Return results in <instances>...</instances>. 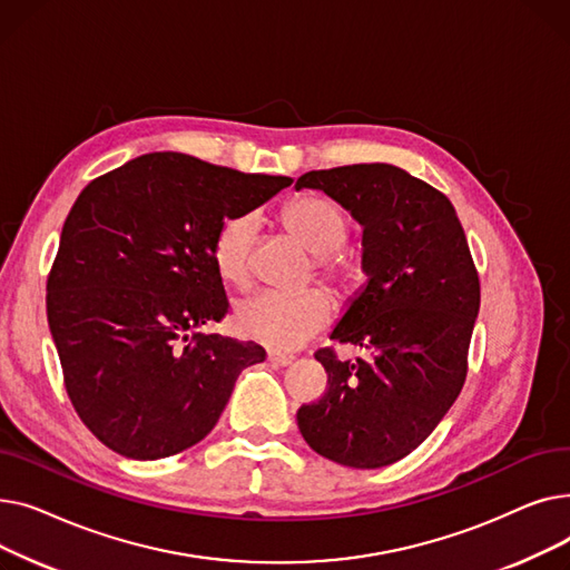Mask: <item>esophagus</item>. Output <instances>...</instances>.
<instances>
[{
	"mask_svg": "<svg viewBox=\"0 0 570 570\" xmlns=\"http://www.w3.org/2000/svg\"><path fill=\"white\" fill-rule=\"evenodd\" d=\"M267 363H273L275 367H286L293 363L291 355H284V353H277V351H269L267 353Z\"/></svg>",
	"mask_w": 570,
	"mask_h": 570,
	"instance_id": "obj_1",
	"label": "esophagus"
}]
</instances>
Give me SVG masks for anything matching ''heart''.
I'll use <instances>...</instances> for the list:
<instances>
[{"label":"heart","mask_w":570,"mask_h":570,"mask_svg":"<svg viewBox=\"0 0 570 570\" xmlns=\"http://www.w3.org/2000/svg\"><path fill=\"white\" fill-rule=\"evenodd\" d=\"M284 222L291 233L314 254L321 256V273L340 286H353L361 279V265L355 258L340 254L348 222L342 207L325 196L295 198L284 209ZM258 233V215L254 209L230 215L213 245L217 273L243 286L252 273V249ZM333 297L323 288L303 293L258 291L235 305V331L269 348L291 351L309 342L333 318Z\"/></svg>","instance_id":"b5f03b06"}]
</instances>
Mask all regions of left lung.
I'll use <instances>...</instances> for the list:
<instances>
[{
    "label": "left lung",
    "mask_w": 570,
    "mask_h": 570,
    "mask_svg": "<svg viewBox=\"0 0 570 570\" xmlns=\"http://www.w3.org/2000/svg\"><path fill=\"white\" fill-rule=\"evenodd\" d=\"M318 189L363 226L367 284L331 333L370 357L316 351L327 387L297 411L314 451L353 469L387 466L415 451L458 400L481 309V284L453 203L391 164L309 170Z\"/></svg>",
    "instance_id": "8db88e82"
}]
</instances>
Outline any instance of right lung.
<instances>
[{
  "mask_svg": "<svg viewBox=\"0 0 570 570\" xmlns=\"http://www.w3.org/2000/svg\"><path fill=\"white\" fill-rule=\"evenodd\" d=\"M291 183L153 153L80 191L46 309L69 400L110 451H187L217 425L239 372L265 361L254 342L203 333L228 312L213 245L230 215Z\"/></svg>",
  "mask_w": 570,
  "mask_h": 570,
  "instance_id": "right-lung-1",
  "label": "right lung"
}]
</instances>
